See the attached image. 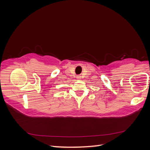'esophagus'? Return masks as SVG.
<instances>
[{"mask_svg":"<svg viewBox=\"0 0 150 150\" xmlns=\"http://www.w3.org/2000/svg\"><path fill=\"white\" fill-rule=\"evenodd\" d=\"M77 79H81V76H77Z\"/></svg>","mask_w":150,"mask_h":150,"instance_id":"1","label":"esophagus"}]
</instances>
